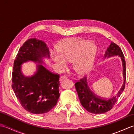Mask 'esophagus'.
Listing matches in <instances>:
<instances>
[{
  "label": "esophagus",
  "instance_id": "esophagus-1",
  "mask_svg": "<svg viewBox=\"0 0 134 134\" xmlns=\"http://www.w3.org/2000/svg\"><path fill=\"white\" fill-rule=\"evenodd\" d=\"M67 77L66 76H65V75H62V76H61L60 77V79H59V81H62L63 80H64V79H67Z\"/></svg>",
  "mask_w": 134,
  "mask_h": 134
}]
</instances>
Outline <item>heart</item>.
<instances>
[{"mask_svg": "<svg viewBox=\"0 0 134 134\" xmlns=\"http://www.w3.org/2000/svg\"><path fill=\"white\" fill-rule=\"evenodd\" d=\"M59 55L52 53V58L61 67L65 62L74 63V68L81 75L86 74L92 70L97 53V47L89 41L73 39L64 42L58 47Z\"/></svg>", "mask_w": 134, "mask_h": 134, "instance_id": "1", "label": "heart"}]
</instances>
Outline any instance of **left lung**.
Wrapping results in <instances>:
<instances>
[{"label":"left lung","mask_w":134,"mask_h":134,"mask_svg":"<svg viewBox=\"0 0 134 134\" xmlns=\"http://www.w3.org/2000/svg\"><path fill=\"white\" fill-rule=\"evenodd\" d=\"M114 56H119L121 58L123 68V72L124 77L123 84L116 95L107 98L99 97L90 90L87 83L86 76L81 79L75 83L76 92L78 93L81 105L85 109L90 113L100 114L110 110L124 90L126 75V61H125L123 53L120 48L114 42H112L105 52V58H109L110 57Z\"/></svg>","instance_id":"8db88e82"}]
</instances>
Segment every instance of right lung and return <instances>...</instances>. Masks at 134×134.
<instances>
[{"mask_svg":"<svg viewBox=\"0 0 134 134\" xmlns=\"http://www.w3.org/2000/svg\"><path fill=\"white\" fill-rule=\"evenodd\" d=\"M44 58H49L46 44L36 38H30L20 48L14 62L12 88L22 107L34 114L49 112L60 96L59 75L42 65ZM28 61L39 64L36 72L27 77L22 74L21 65Z\"/></svg>","mask_w":134,"mask_h":134,"instance_id":"right-lung-1","label":"right lung"}]
</instances>
